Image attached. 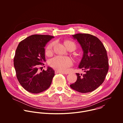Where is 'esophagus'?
I'll return each mask as SVG.
<instances>
[{
    "label": "esophagus",
    "instance_id": "34e87169",
    "mask_svg": "<svg viewBox=\"0 0 123 123\" xmlns=\"http://www.w3.org/2000/svg\"><path fill=\"white\" fill-rule=\"evenodd\" d=\"M55 74H67L64 72H60V71H55Z\"/></svg>",
    "mask_w": 123,
    "mask_h": 123
}]
</instances>
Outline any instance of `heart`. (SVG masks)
Listing matches in <instances>:
<instances>
[{
    "mask_svg": "<svg viewBox=\"0 0 123 123\" xmlns=\"http://www.w3.org/2000/svg\"><path fill=\"white\" fill-rule=\"evenodd\" d=\"M66 47L68 48L71 46H74L76 47L75 44L71 41H66L64 42ZM55 43L52 42L49 44L46 47V54L47 55L51 54L53 51V48ZM73 62L72 59L68 57L57 56L50 60L49 62V65L54 68L62 72H66L68 71V68L73 65Z\"/></svg>",
    "mask_w": 123,
    "mask_h": 123,
    "instance_id": "1",
    "label": "heart"
}]
</instances>
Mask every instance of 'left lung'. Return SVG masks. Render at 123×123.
<instances>
[{
  "label": "left lung",
  "instance_id": "1",
  "mask_svg": "<svg viewBox=\"0 0 123 123\" xmlns=\"http://www.w3.org/2000/svg\"><path fill=\"white\" fill-rule=\"evenodd\" d=\"M73 37L77 40L84 51L79 68L85 73L83 75L76 74L77 80L70 86L81 93L90 92L103 83L108 72L107 50L102 42L92 34L77 33Z\"/></svg>",
  "mask_w": 123,
  "mask_h": 123
}]
</instances>
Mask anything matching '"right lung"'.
<instances>
[{
    "mask_svg": "<svg viewBox=\"0 0 123 123\" xmlns=\"http://www.w3.org/2000/svg\"><path fill=\"white\" fill-rule=\"evenodd\" d=\"M54 37L33 34L22 40L17 46L13 59L17 80L29 92L38 93L48 89L55 76L54 70L39 71L45 61V46Z\"/></svg>",
    "mask_w": 123,
    "mask_h": 123,
    "instance_id": "right-lung-1",
    "label": "right lung"
}]
</instances>
